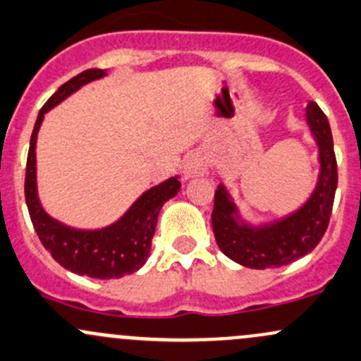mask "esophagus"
I'll return each instance as SVG.
<instances>
[{
    "mask_svg": "<svg viewBox=\"0 0 361 361\" xmlns=\"http://www.w3.org/2000/svg\"><path fill=\"white\" fill-rule=\"evenodd\" d=\"M206 171H207V161L204 155H200V154L188 155L187 161H185V166H183L185 178L200 176V174H204Z\"/></svg>",
    "mask_w": 361,
    "mask_h": 361,
    "instance_id": "34e87169",
    "label": "esophagus"
}]
</instances>
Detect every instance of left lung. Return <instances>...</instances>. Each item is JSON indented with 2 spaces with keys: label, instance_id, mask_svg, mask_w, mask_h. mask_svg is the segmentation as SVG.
Returning a JSON list of instances; mask_svg holds the SVG:
<instances>
[{
  "label": "left lung",
  "instance_id": "1",
  "mask_svg": "<svg viewBox=\"0 0 361 361\" xmlns=\"http://www.w3.org/2000/svg\"><path fill=\"white\" fill-rule=\"evenodd\" d=\"M306 121L318 145L320 174L310 199L286 218L250 225L223 185L214 193L211 221L216 244L231 261L254 270L280 268L306 256L318 245L329 226L337 188V162L327 116L314 102L306 107Z\"/></svg>",
  "mask_w": 361,
  "mask_h": 361
}]
</instances>
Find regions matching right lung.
<instances>
[{"label":"right lung","mask_w":361,"mask_h":361,"mask_svg":"<svg viewBox=\"0 0 361 361\" xmlns=\"http://www.w3.org/2000/svg\"><path fill=\"white\" fill-rule=\"evenodd\" d=\"M107 71L88 69L66 85L60 86L41 107L30 135L27 168H25V202L30 221L39 237L41 244L51 254L53 259L66 270L91 279H121L138 271L145 264L150 254L152 237L155 233L159 212L164 202L180 192V178L173 176L147 190L126 211V214L112 225L100 230H78L53 219L43 209L37 197L36 185V142L37 131L44 119V114L66 100L81 86L100 79Z\"/></svg>","instance_id":"obj_1"}]
</instances>
